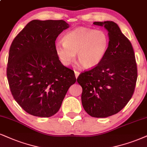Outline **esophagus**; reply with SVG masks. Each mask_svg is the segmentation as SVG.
<instances>
[{"label":"esophagus","mask_w":147,"mask_h":147,"mask_svg":"<svg viewBox=\"0 0 147 147\" xmlns=\"http://www.w3.org/2000/svg\"><path fill=\"white\" fill-rule=\"evenodd\" d=\"M74 72H75L76 78H77L78 77V76H79V74H80V72L78 71H74Z\"/></svg>","instance_id":"34e87169"}]
</instances>
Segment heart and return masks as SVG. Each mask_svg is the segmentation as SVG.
Listing matches in <instances>:
<instances>
[{"instance_id": "b5f03b06", "label": "heart", "mask_w": 147, "mask_h": 147, "mask_svg": "<svg viewBox=\"0 0 147 147\" xmlns=\"http://www.w3.org/2000/svg\"><path fill=\"white\" fill-rule=\"evenodd\" d=\"M109 36L103 30L79 27L67 32L63 42L55 43V52L62 64L69 65L75 60L85 69H93L103 61L109 46Z\"/></svg>"}]
</instances>
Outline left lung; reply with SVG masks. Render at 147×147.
Masks as SVG:
<instances>
[{
	"instance_id": "8db88e82",
	"label": "left lung",
	"mask_w": 147,
	"mask_h": 147,
	"mask_svg": "<svg viewBox=\"0 0 147 147\" xmlns=\"http://www.w3.org/2000/svg\"><path fill=\"white\" fill-rule=\"evenodd\" d=\"M108 30L109 46L98 66L82 72L77 81L82 86L83 108L90 116L110 117L120 112L134 93L138 78L133 47L112 21L95 22Z\"/></svg>"
}]
</instances>
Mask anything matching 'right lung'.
<instances>
[{
  "label": "right lung",
  "mask_w": 147,
  "mask_h": 147,
  "mask_svg": "<svg viewBox=\"0 0 147 147\" xmlns=\"http://www.w3.org/2000/svg\"><path fill=\"white\" fill-rule=\"evenodd\" d=\"M67 28L62 20H34L12 41L7 80L14 99L30 115H55L76 81L74 71L61 63L54 48L57 37Z\"/></svg>",
  "instance_id": "1"
}]
</instances>
